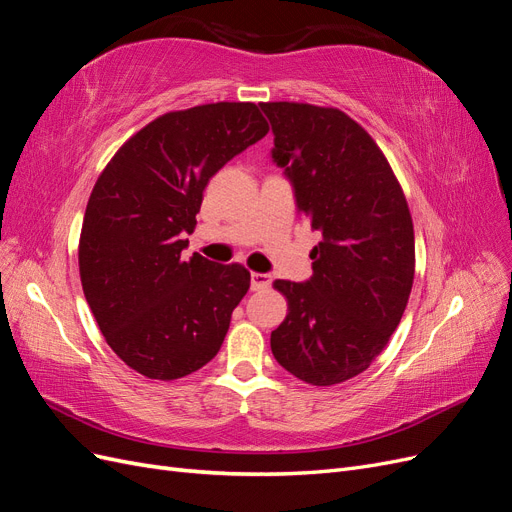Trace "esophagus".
<instances>
[{
    "instance_id": "obj_1",
    "label": "esophagus",
    "mask_w": 512,
    "mask_h": 512,
    "mask_svg": "<svg viewBox=\"0 0 512 512\" xmlns=\"http://www.w3.org/2000/svg\"><path fill=\"white\" fill-rule=\"evenodd\" d=\"M273 282V277L269 273H252V290H265Z\"/></svg>"
}]
</instances>
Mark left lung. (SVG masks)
<instances>
[{
  "label": "left lung",
  "instance_id": "1",
  "mask_svg": "<svg viewBox=\"0 0 512 512\" xmlns=\"http://www.w3.org/2000/svg\"><path fill=\"white\" fill-rule=\"evenodd\" d=\"M297 207L322 232L305 284L275 280L288 301L271 333L275 361L314 386L374 363L414 282V226L404 190L374 138L333 106L262 102Z\"/></svg>",
  "mask_w": 512,
  "mask_h": 512
}]
</instances>
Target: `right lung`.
Segmentation results:
<instances>
[{"label": "right lung", "instance_id": "right-lung-1", "mask_svg": "<svg viewBox=\"0 0 512 512\" xmlns=\"http://www.w3.org/2000/svg\"><path fill=\"white\" fill-rule=\"evenodd\" d=\"M267 132L254 102L170 111L100 173L81 228V284L106 344L138 374L177 380L222 348L250 271L185 260L181 237L196 228L209 179Z\"/></svg>", "mask_w": 512, "mask_h": 512}]
</instances>
